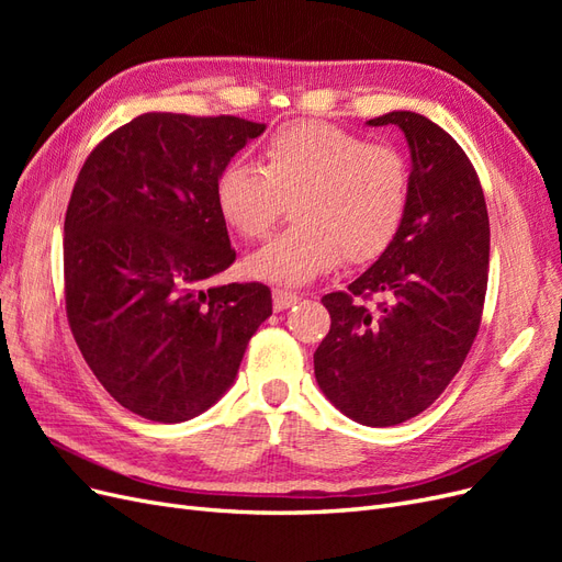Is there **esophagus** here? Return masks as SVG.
<instances>
[{"instance_id":"34e87169","label":"esophagus","mask_w":562,"mask_h":562,"mask_svg":"<svg viewBox=\"0 0 562 562\" xmlns=\"http://www.w3.org/2000/svg\"><path fill=\"white\" fill-rule=\"evenodd\" d=\"M271 300H274V310L283 312L288 307H293V304L300 300V295L293 291H283V288H277V291L271 293Z\"/></svg>"}]
</instances>
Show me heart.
Returning a JSON list of instances; mask_svg holds the SVG:
<instances>
[{
  "instance_id": "1",
  "label": "heart",
  "mask_w": 562,
  "mask_h": 562,
  "mask_svg": "<svg viewBox=\"0 0 562 562\" xmlns=\"http://www.w3.org/2000/svg\"><path fill=\"white\" fill-rule=\"evenodd\" d=\"M260 159L227 164L215 182L220 217L250 241L265 239L291 203L295 225L250 255V277L307 283L339 258L366 265L394 244L411 199L398 147L302 119L271 131Z\"/></svg>"
}]
</instances>
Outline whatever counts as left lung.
<instances>
[{"label":"left lung","mask_w":562,"mask_h":562,"mask_svg":"<svg viewBox=\"0 0 562 562\" xmlns=\"http://www.w3.org/2000/svg\"><path fill=\"white\" fill-rule=\"evenodd\" d=\"M411 145V199L403 227L380 260L323 295L330 330L314 353L323 394L366 427H394L443 394L481 328L490 220L483 187L457 145L431 119L389 112ZM380 296L375 308L364 302Z\"/></svg>","instance_id":"8db88e82"}]
</instances>
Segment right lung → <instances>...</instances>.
Segmentation results:
<instances>
[{
  "instance_id": "right-lung-1",
  "label": "right lung",
  "mask_w": 562,
  "mask_h": 562,
  "mask_svg": "<svg viewBox=\"0 0 562 562\" xmlns=\"http://www.w3.org/2000/svg\"><path fill=\"white\" fill-rule=\"evenodd\" d=\"M265 124L149 112L83 161L65 213V312L98 382L151 422L225 394L271 314L265 283L209 288L236 260L215 182Z\"/></svg>"
}]
</instances>
